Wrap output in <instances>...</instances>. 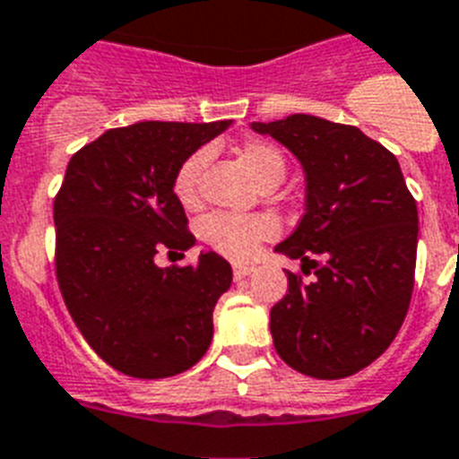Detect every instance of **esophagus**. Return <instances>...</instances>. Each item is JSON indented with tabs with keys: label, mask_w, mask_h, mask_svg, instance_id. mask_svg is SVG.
<instances>
[{
	"label": "esophagus",
	"mask_w": 459,
	"mask_h": 459,
	"mask_svg": "<svg viewBox=\"0 0 459 459\" xmlns=\"http://www.w3.org/2000/svg\"><path fill=\"white\" fill-rule=\"evenodd\" d=\"M252 271H254V265L233 264V277H236V280H242V277H247Z\"/></svg>",
	"instance_id": "esophagus-1"
}]
</instances>
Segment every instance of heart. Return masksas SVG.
Masks as SVG:
<instances>
[{"label": "heart", "mask_w": 459, "mask_h": 459, "mask_svg": "<svg viewBox=\"0 0 459 459\" xmlns=\"http://www.w3.org/2000/svg\"><path fill=\"white\" fill-rule=\"evenodd\" d=\"M238 153L261 186H277L284 179L287 158H284L282 149L273 142L247 140L242 142ZM203 165H205V152H195L184 158L172 177V194L184 207H195L198 203V179ZM275 219L264 217V214L242 217V214L217 212L203 221V238L207 245L233 261L252 259L254 254L259 252L261 242L275 238Z\"/></svg>", "instance_id": "b5f03b06"}]
</instances>
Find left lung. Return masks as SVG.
<instances>
[{
    "instance_id": "obj_1",
    "label": "left lung",
    "mask_w": 459,
    "mask_h": 459,
    "mask_svg": "<svg viewBox=\"0 0 459 459\" xmlns=\"http://www.w3.org/2000/svg\"><path fill=\"white\" fill-rule=\"evenodd\" d=\"M301 160L306 214L275 252L301 261L271 310L277 354L310 378L367 368L399 333L415 282L418 207L399 160L354 126L310 114L252 123Z\"/></svg>"
}]
</instances>
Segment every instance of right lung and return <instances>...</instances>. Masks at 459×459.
<instances>
[{
	"instance_id": "add662e5",
	"label": "right lung",
	"mask_w": 459,
	"mask_h": 459,
	"mask_svg": "<svg viewBox=\"0 0 459 459\" xmlns=\"http://www.w3.org/2000/svg\"><path fill=\"white\" fill-rule=\"evenodd\" d=\"M229 126L142 121L107 130L69 160L53 203L57 284L81 336L126 376L170 378L210 348L230 264L214 252L184 268L153 259L195 242L172 177Z\"/></svg>"
}]
</instances>
